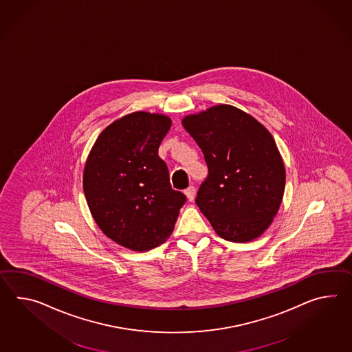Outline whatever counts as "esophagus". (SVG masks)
Returning <instances> with one entry per match:
<instances>
[{
	"instance_id": "1",
	"label": "esophagus",
	"mask_w": 352,
	"mask_h": 352,
	"mask_svg": "<svg viewBox=\"0 0 352 352\" xmlns=\"http://www.w3.org/2000/svg\"><path fill=\"white\" fill-rule=\"evenodd\" d=\"M184 193L187 195L188 201H193L195 199V188L193 186H190V187H188L186 190H184Z\"/></svg>"
}]
</instances>
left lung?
<instances>
[{
	"label": "left lung",
	"mask_w": 352,
	"mask_h": 352,
	"mask_svg": "<svg viewBox=\"0 0 352 352\" xmlns=\"http://www.w3.org/2000/svg\"><path fill=\"white\" fill-rule=\"evenodd\" d=\"M182 124L208 166L195 204L216 234L232 243L261 236L280 207L285 187V168L272 133L230 104L189 115Z\"/></svg>",
	"instance_id": "8db88e82"
}]
</instances>
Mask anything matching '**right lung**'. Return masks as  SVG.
<instances>
[{"instance_id":"1","label":"right lung","mask_w":352,"mask_h":352,"mask_svg":"<svg viewBox=\"0 0 352 352\" xmlns=\"http://www.w3.org/2000/svg\"><path fill=\"white\" fill-rule=\"evenodd\" d=\"M172 120L144 111L118 118L97 138L87 157L83 190L96 223L133 251L164 243L187 197L174 190L157 155Z\"/></svg>"}]
</instances>
